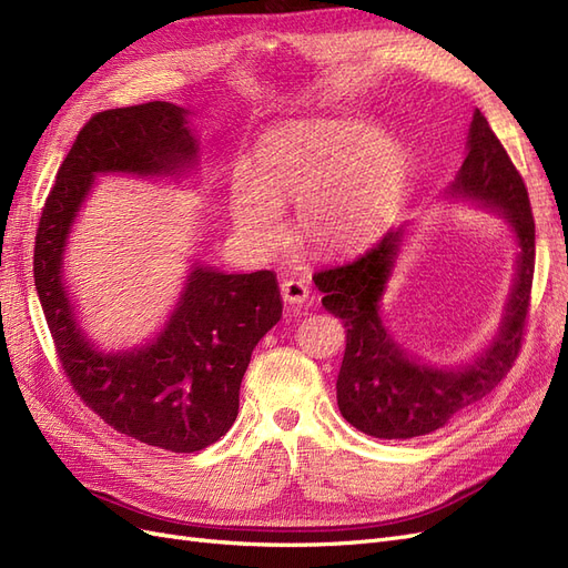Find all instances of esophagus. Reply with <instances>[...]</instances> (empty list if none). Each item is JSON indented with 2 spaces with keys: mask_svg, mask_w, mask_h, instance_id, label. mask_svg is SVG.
Wrapping results in <instances>:
<instances>
[{
  "mask_svg": "<svg viewBox=\"0 0 568 568\" xmlns=\"http://www.w3.org/2000/svg\"><path fill=\"white\" fill-rule=\"evenodd\" d=\"M311 296V288L303 280H284L282 282V298L291 305H301Z\"/></svg>",
  "mask_w": 568,
  "mask_h": 568,
  "instance_id": "esophagus-1",
  "label": "esophagus"
}]
</instances>
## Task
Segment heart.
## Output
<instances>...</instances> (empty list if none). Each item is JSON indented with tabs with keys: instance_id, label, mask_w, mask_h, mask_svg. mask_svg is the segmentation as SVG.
I'll list each match as a JSON object with an SVG mask.
<instances>
[{
	"instance_id": "heart-1",
	"label": "heart",
	"mask_w": 568,
	"mask_h": 568,
	"mask_svg": "<svg viewBox=\"0 0 568 568\" xmlns=\"http://www.w3.org/2000/svg\"><path fill=\"white\" fill-rule=\"evenodd\" d=\"M409 170L407 149L365 120H296L257 142L255 170H234L230 213L244 236L272 244L284 232L282 203H298L305 242L348 253L398 215Z\"/></svg>"
}]
</instances>
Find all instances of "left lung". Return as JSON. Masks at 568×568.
I'll return each instance as SVG.
<instances>
[{"mask_svg": "<svg viewBox=\"0 0 568 568\" xmlns=\"http://www.w3.org/2000/svg\"><path fill=\"white\" fill-rule=\"evenodd\" d=\"M450 192L500 213L519 242L517 277L500 332L469 365L455 369L419 365L384 326L379 301L400 251L403 227L386 232L379 244L355 261L326 267L313 277L324 294V311L346 326V353L336 379L338 409L357 432L374 438H415L436 432L484 400L521 351L536 267V222L519 170L478 109L469 128L467 159Z\"/></svg>", "mask_w": 568, "mask_h": 568, "instance_id": "left-lung-1", "label": "left lung"}]
</instances>
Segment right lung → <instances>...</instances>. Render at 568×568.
Segmentation results:
<instances>
[{"instance_id":"right-lung-1","label":"right lung","mask_w":568,"mask_h":568,"mask_svg":"<svg viewBox=\"0 0 568 568\" xmlns=\"http://www.w3.org/2000/svg\"><path fill=\"white\" fill-rule=\"evenodd\" d=\"M199 156L186 111L170 101L94 113L78 132L44 201L36 288L63 374L115 432L170 453L225 436L251 353L282 317L277 274L194 265L165 329L142 348L101 353L82 334L63 286V251L99 173L182 175Z\"/></svg>"}]
</instances>
